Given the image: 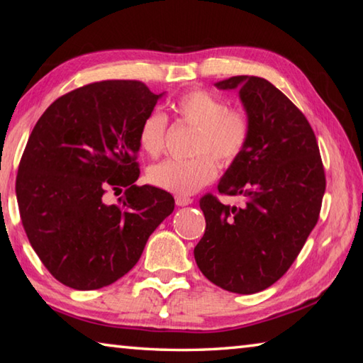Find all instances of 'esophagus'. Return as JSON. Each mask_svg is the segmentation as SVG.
<instances>
[{"label": "esophagus", "instance_id": "obj_1", "mask_svg": "<svg viewBox=\"0 0 363 363\" xmlns=\"http://www.w3.org/2000/svg\"><path fill=\"white\" fill-rule=\"evenodd\" d=\"M174 200H176L177 206H186V205L192 203V199H190V196H186V195H176Z\"/></svg>", "mask_w": 363, "mask_h": 363}]
</instances>
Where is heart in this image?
Instances as JSON below:
<instances>
[{"label":"heart","instance_id":"1","mask_svg":"<svg viewBox=\"0 0 363 363\" xmlns=\"http://www.w3.org/2000/svg\"><path fill=\"white\" fill-rule=\"evenodd\" d=\"M177 120L196 128L194 153L189 160H164L147 171V181L158 189L177 195H189L210 184L218 173V164H232L242 157L250 144L253 123L240 107H229L224 99L205 89H194L174 102ZM168 116L150 110L138 130V143L149 157H158L164 149Z\"/></svg>","mask_w":363,"mask_h":363}]
</instances>
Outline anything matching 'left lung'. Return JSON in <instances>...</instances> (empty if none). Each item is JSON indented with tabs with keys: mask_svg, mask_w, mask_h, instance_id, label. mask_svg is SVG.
I'll list each match as a JSON object with an SVG mask.
<instances>
[{
	"mask_svg": "<svg viewBox=\"0 0 363 363\" xmlns=\"http://www.w3.org/2000/svg\"><path fill=\"white\" fill-rule=\"evenodd\" d=\"M216 86L240 89L253 123L247 150L218 184L220 195H240L245 205L201 196L206 229L194 255L214 285L253 294L291 267L320 216L327 181L309 121L280 89L247 75Z\"/></svg>",
	"mask_w": 363,
	"mask_h": 363,
	"instance_id": "obj_1",
	"label": "left lung"
}]
</instances>
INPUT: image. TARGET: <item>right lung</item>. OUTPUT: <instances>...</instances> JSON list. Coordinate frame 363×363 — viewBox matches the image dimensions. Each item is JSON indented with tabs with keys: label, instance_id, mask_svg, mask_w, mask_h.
<instances>
[{
	"label": "right lung",
	"instance_id": "right-lung-1",
	"mask_svg": "<svg viewBox=\"0 0 363 363\" xmlns=\"http://www.w3.org/2000/svg\"><path fill=\"white\" fill-rule=\"evenodd\" d=\"M162 94L136 79H106L60 96L30 134L16 179L28 242L73 290H97L136 266L174 199L138 186V130ZM108 191L123 192L108 206Z\"/></svg>",
	"mask_w": 363,
	"mask_h": 363
}]
</instances>
